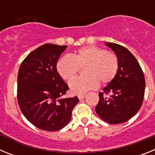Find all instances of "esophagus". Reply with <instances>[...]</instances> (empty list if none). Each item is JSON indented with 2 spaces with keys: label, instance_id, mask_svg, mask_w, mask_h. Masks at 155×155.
<instances>
[{
  "label": "esophagus",
  "instance_id": "esophagus-1",
  "mask_svg": "<svg viewBox=\"0 0 155 155\" xmlns=\"http://www.w3.org/2000/svg\"><path fill=\"white\" fill-rule=\"evenodd\" d=\"M78 97L79 99H83V98H84V97H85V94H78Z\"/></svg>",
  "mask_w": 155,
  "mask_h": 155
}]
</instances>
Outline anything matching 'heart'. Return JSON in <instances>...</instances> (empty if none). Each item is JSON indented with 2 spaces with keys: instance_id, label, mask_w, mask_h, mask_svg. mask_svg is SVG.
<instances>
[{
  "instance_id": "b5f03b06",
  "label": "heart",
  "mask_w": 155,
  "mask_h": 155,
  "mask_svg": "<svg viewBox=\"0 0 155 155\" xmlns=\"http://www.w3.org/2000/svg\"><path fill=\"white\" fill-rule=\"evenodd\" d=\"M80 68H84V76L77 77L69 83L71 91L77 94L96 88L99 83H110L118 73L120 62L114 53L103 48L87 46L79 49L73 56H64L57 64V72L65 81L73 78Z\"/></svg>"
}]
</instances>
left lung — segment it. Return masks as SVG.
<instances>
[{
	"mask_svg": "<svg viewBox=\"0 0 155 155\" xmlns=\"http://www.w3.org/2000/svg\"><path fill=\"white\" fill-rule=\"evenodd\" d=\"M114 51L120 62L118 73L98 93L95 112L108 124L125 123L137 113L143 103L145 78L137 60L124 46L106 43Z\"/></svg>",
	"mask_w": 155,
	"mask_h": 155,
	"instance_id": "left-lung-1",
	"label": "left lung"
}]
</instances>
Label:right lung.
<instances>
[{
  "label": "right lung",
  "instance_id": "right-lung-1",
  "mask_svg": "<svg viewBox=\"0 0 155 155\" xmlns=\"http://www.w3.org/2000/svg\"><path fill=\"white\" fill-rule=\"evenodd\" d=\"M68 46L46 43L28 54L18 74L17 98L25 118L46 131L64 128L78 103L77 96L61 98L69 87L57 72V62Z\"/></svg>",
  "mask_w": 155,
  "mask_h": 155
}]
</instances>
